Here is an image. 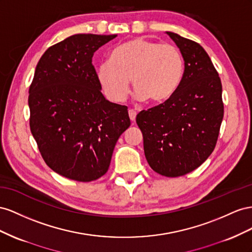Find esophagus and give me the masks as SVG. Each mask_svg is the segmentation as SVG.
Wrapping results in <instances>:
<instances>
[{
	"mask_svg": "<svg viewBox=\"0 0 252 252\" xmlns=\"http://www.w3.org/2000/svg\"><path fill=\"white\" fill-rule=\"evenodd\" d=\"M136 115H137V113H136L134 110H128V116H130V119L131 121H135L136 119Z\"/></svg>",
	"mask_w": 252,
	"mask_h": 252,
	"instance_id": "1",
	"label": "esophagus"
}]
</instances>
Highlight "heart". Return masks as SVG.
Masks as SVG:
<instances>
[{
    "label": "heart",
    "mask_w": 252,
    "mask_h": 252,
    "mask_svg": "<svg viewBox=\"0 0 252 252\" xmlns=\"http://www.w3.org/2000/svg\"><path fill=\"white\" fill-rule=\"evenodd\" d=\"M184 70L183 55L175 45L138 37L115 48L111 60L98 65L96 78L113 102H121L126 98L131 80L136 99L159 103L176 92Z\"/></svg>",
    "instance_id": "b5f03b06"
}]
</instances>
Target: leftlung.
Segmentation results:
<instances>
[{"instance_id": "obj_1", "label": "left lung", "mask_w": 252, "mask_h": 252, "mask_svg": "<svg viewBox=\"0 0 252 252\" xmlns=\"http://www.w3.org/2000/svg\"><path fill=\"white\" fill-rule=\"evenodd\" d=\"M167 34L183 55V80L168 100L141 111L136 122L150 167L160 175L177 177L198 168L213 152L224 104L220 79L206 50L177 33Z\"/></svg>"}]
</instances>
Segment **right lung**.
I'll return each instance as SVG.
<instances>
[{"label":"right lung","mask_w":252,"mask_h":252,"mask_svg":"<svg viewBox=\"0 0 252 252\" xmlns=\"http://www.w3.org/2000/svg\"><path fill=\"white\" fill-rule=\"evenodd\" d=\"M117 34L78 33L47 48L30 88V126L47 166L64 177L92 182L109 170L127 107L101 93L92 58Z\"/></svg>","instance_id":"add662e5"}]
</instances>
